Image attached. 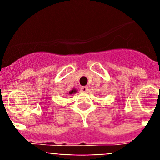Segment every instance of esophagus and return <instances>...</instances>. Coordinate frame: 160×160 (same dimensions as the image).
I'll return each mask as SVG.
<instances>
[{
    "instance_id": "obj_1",
    "label": "esophagus",
    "mask_w": 160,
    "mask_h": 160,
    "mask_svg": "<svg viewBox=\"0 0 160 160\" xmlns=\"http://www.w3.org/2000/svg\"><path fill=\"white\" fill-rule=\"evenodd\" d=\"M88 90V87H82L81 88V92L82 93H86Z\"/></svg>"
}]
</instances>
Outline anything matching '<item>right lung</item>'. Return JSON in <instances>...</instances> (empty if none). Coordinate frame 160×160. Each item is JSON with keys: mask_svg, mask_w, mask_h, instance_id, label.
<instances>
[{"mask_svg": "<svg viewBox=\"0 0 160 160\" xmlns=\"http://www.w3.org/2000/svg\"><path fill=\"white\" fill-rule=\"evenodd\" d=\"M78 90H76V89H73L72 90H70V91H69V93H67L68 94H70V95H72V94H74L76 92H77Z\"/></svg>", "mask_w": 160, "mask_h": 160, "instance_id": "1", "label": "right lung"}]
</instances>
